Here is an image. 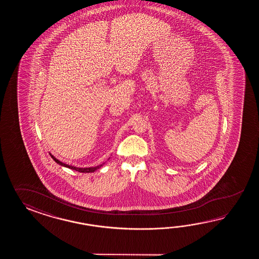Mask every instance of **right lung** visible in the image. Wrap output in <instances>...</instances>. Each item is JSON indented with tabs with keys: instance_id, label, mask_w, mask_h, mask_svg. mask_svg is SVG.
Masks as SVG:
<instances>
[{
	"instance_id": "right-lung-1",
	"label": "right lung",
	"mask_w": 259,
	"mask_h": 259,
	"mask_svg": "<svg viewBox=\"0 0 259 259\" xmlns=\"http://www.w3.org/2000/svg\"><path fill=\"white\" fill-rule=\"evenodd\" d=\"M50 155L52 156V158L55 160L57 164H59V165H62V166H65V167H68V168L73 169V170L81 172V173H92V172L97 170L98 168H100V167L103 165V164H102V165H97V166H92V167H76V166H74V165H66L65 163H63V162H61L59 160L56 159L53 154H50Z\"/></svg>"
}]
</instances>
